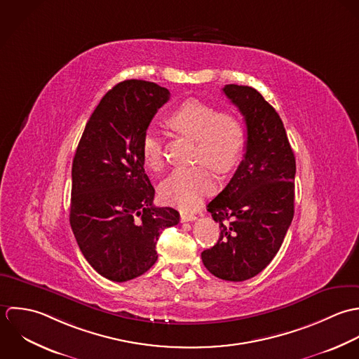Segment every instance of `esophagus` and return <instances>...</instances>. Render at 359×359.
I'll list each match as a JSON object with an SVG mask.
<instances>
[{
    "instance_id": "34e87169",
    "label": "esophagus",
    "mask_w": 359,
    "mask_h": 359,
    "mask_svg": "<svg viewBox=\"0 0 359 359\" xmlns=\"http://www.w3.org/2000/svg\"><path fill=\"white\" fill-rule=\"evenodd\" d=\"M180 219H182V222H193L197 219V216L190 214V212H180Z\"/></svg>"
}]
</instances>
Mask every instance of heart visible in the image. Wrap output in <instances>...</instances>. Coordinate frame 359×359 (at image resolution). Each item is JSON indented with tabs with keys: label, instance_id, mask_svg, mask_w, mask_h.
Returning a JSON list of instances; mask_svg holds the SVG:
<instances>
[{
	"label": "heart",
	"instance_id": "1",
	"mask_svg": "<svg viewBox=\"0 0 359 359\" xmlns=\"http://www.w3.org/2000/svg\"><path fill=\"white\" fill-rule=\"evenodd\" d=\"M168 125L197 142L196 162L207 164L217 173H226L238 162L244 148L245 132L241 119L229 111L198 100H187L168 118ZM142 154L145 165L159 172L165 166L161 135L152 129L144 133ZM212 172L203 165L179 168L159 187L162 200L182 210H193L215 190Z\"/></svg>",
	"mask_w": 359,
	"mask_h": 359
}]
</instances>
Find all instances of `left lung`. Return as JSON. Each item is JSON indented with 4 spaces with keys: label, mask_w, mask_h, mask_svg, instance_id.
I'll return each instance as SVG.
<instances>
[{
    "label": "left lung",
    "mask_w": 359,
    "mask_h": 359,
    "mask_svg": "<svg viewBox=\"0 0 359 359\" xmlns=\"http://www.w3.org/2000/svg\"><path fill=\"white\" fill-rule=\"evenodd\" d=\"M223 93L244 116L245 154L208 204L220 234L201 258L216 278L243 282L262 272L285 240L294 216L295 158L279 114L261 93L237 84Z\"/></svg>",
    "instance_id": "1"
}]
</instances>
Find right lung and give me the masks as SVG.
<instances>
[{
  "mask_svg": "<svg viewBox=\"0 0 359 359\" xmlns=\"http://www.w3.org/2000/svg\"><path fill=\"white\" fill-rule=\"evenodd\" d=\"M168 88L125 80L109 90L86 123L72 163L71 226L87 262L112 282L142 276L158 259L163 229L179 223L169 207H154L142 140Z\"/></svg>",
  "mask_w": 359,
  "mask_h": 359,
  "instance_id": "obj_1",
  "label": "right lung"
}]
</instances>
